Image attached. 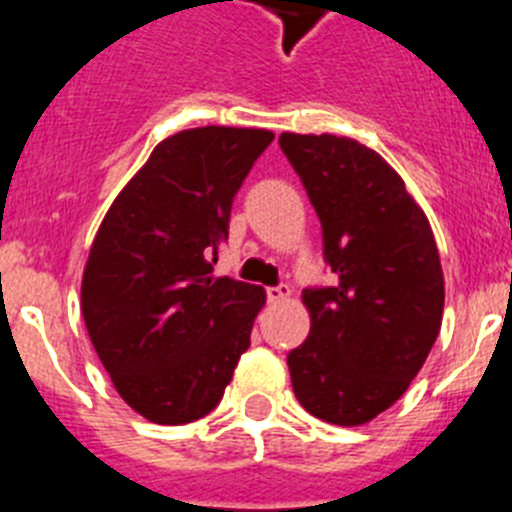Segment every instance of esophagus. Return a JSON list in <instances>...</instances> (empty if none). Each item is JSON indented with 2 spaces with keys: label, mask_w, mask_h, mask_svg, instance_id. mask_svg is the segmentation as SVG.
Instances as JSON below:
<instances>
[{
  "label": "esophagus",
  "mask_w": 512,
  "mask_h": 512,
  "mask_svg": "<svg viewBox=\"0 0 512 512\" xmlns=\"http://www.w3.org/2000/svg\"><path fill=\"white\" fill-rule=\"evenodd\" d=\"M288 296H291V286H286V283H281V286H275V288H268L270 304H283Z\"/></svg>",
  "instance_id": "esophagus-1"
}]
</instances>
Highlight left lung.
Segmentation results:
<instances>
[{
    "label": "left lung",
    "mask_w": 512,
    "mask_h": 512,
    "mask_svg": "<svg viewBox=\"0 0 512 512\" xmlns=\"http://www.w3.org/2000/svg\"><path fill=\"white\" fill-rule=\"evenodd\" d=\"M322 221L337 283L306 288L311 330L288 353L306 412L355 428L389 410L441 332L443 268L433 229L397 170L368 146L332 133H281Z\"/></svg>",
    "instance_id": "1"
}]
</instances>
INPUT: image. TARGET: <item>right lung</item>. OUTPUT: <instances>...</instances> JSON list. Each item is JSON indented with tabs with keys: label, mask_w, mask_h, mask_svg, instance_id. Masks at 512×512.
Returning a JSON list of instances; mask_svg holds the SVG:
<instances>
[{
	"label": "right lung",
	"mask_w": 512,
	"mask_h": 512,
	"mask_svg": "<svg viewBox=\"0 0 512 512\" xmlns=\"http://www.w3.org/2000/svg\"><path fill=\"white\" fill-rule=\"evenodd\" d=\"M265 128L203 126L159 141L92 242L82 317L115 391L157 425L201 420L250 348L260 286L216 278L231 201Z\"/></svg>",
	"instance_id": "add662e5"
}]
</instances>
